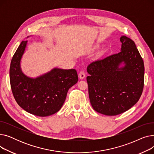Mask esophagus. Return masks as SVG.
<instances>
[{"instance_id":"esophagus-1","label":"esophagus","mask_w":154,"mask_h":154,"mask_svg":"<svg viewBox=\"0 0 154 154\" xmlns=\"http://www.w3.org/2000/svg\"><path fill=\"white\" fill-rule=\"evenodd\" d=\"M79 77L80 79H84V78L85 77V73L84 71L80 72L79 74Z\"/></svg>"}]
</instances>
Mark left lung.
<instances>
[{"mask_svg":"<svg viewBox=\"0 0 154 154\" xmlns=\"http://www.w3.org/2000/svg\"><path fill=\"white\" fill-rule=\"evenodd\" d=\"M120 40V52L92 62L87 67L91 103L96 112L106 116H117L130 109L143 88L142 57L132 40L123 35Z\"/></svg>","mask_w":154,"mask_h":154,"instance_id":"8db88e82","label":"left lung"}]
</instances>
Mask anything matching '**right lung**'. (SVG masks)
I'll return each instance as SVG.
<instances>
[{
	"label": "right lung",
	"mask_w": 154,
	"mask_h": 154,
	"mask_svg": "<svg viewBox=\"0 0 154 154\" xmlns=\"http://www.w3.org/2000/svg\"><path fill=\"white\" fill-rule=\"evenodd\" d=\"M27 40L22 41L15 52L10 66V82L15 100L26 112L39 117L49 116L63 106L69 88L78 81L75 69L54 68L36 78L23 74L20 60Z\"/></svg>",
	"instance_id": "obj_1"
}]
</instances>
